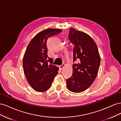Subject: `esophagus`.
Listing matches in <instances>:
<instances>
[{
  "label": "esophagus",
  "instance_id": "34e87169",
  "mask_svg": "<svg viewBox=\"0 0 121 121\" xmlns=\"http://www.w3.org/2000/svg\"><path fill=\"white\" fill-rule=\"evenodd\" d=\"M65 64H63L61 65H60V66L59 67V68L60 69H62L65 67Z\"/></svg>",
  "mask_w": 121,
  "mask_h": 121
}]
</instances>
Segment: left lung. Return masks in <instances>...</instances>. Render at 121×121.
<instances>
[{"label":"left lung","mask_w":121,"mask_h":121,"mask_svg":"<svg viewBox=\"0 0 121 121\" xmlns=\"http://www.w3.org/2000/svg\"><path fill=\"white\" fill-rule=\"evenodd\" d=\"M69 39L74 45L73 75L67 80V88L71 92H83L91 85L97 75L100 57L96 44L88 34L70 28Z\"/></svg>","instance_id":"left-lung-1"}]
</instances>
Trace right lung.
Instances as JSON below:
<instances>
[{"label": "right lung", "mask_w": 121, "mask_h": 121, "mask_svg": "<svg viewBox=\"0 0 121 121\" xmlns=\"http://www.w3.org/2000/svg\"><path fill=\"white\" fill-rule=\"evenodd\" d=\"M58 29L49 28L39 32L33 38L26 50L23 60L25 77L31 87L37 92L48 90L59 69L52 65L47 56V40L61 32Z\"/></svg>", "instance_id": "right-lung-1"}]
</instances>
